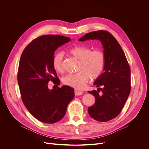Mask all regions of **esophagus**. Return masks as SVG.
<instances>
[{"label":"esophagus","instance_id":"1","mask_svg":"<svg viewBox=\"0 0 149 149\" xmlns=\"http://www.w3.org/2000/svg\"><path fill=\"white\" fill-rule=\"evenodd\" d=\"M83 94V91H79L78 90H75V95H80Z\"/></svg>","mask_w":149,"mask_h":149}]
</instances>
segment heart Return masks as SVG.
Here are the masks:
<instances>
[{"label":"heart","instance_id":"b5f03b06","mask_svg":"<svg viewBox=\"0 0 149 149\" xmlns=\"http://www.w3.org/2000/svg\"><path fill=\"white\" fill-rule=\"evenodd\" d=\"M68 52L79 60L78 66L79 72L68 74L63 78V83L66 86L76 90H81L88 82L89 77L94 79L102 74L105 65V56L102 51H91L87 47L77 45L70 48ZM52 66L56 72H63L62 53L58 52L54 56Z\"/></svg>","mask_w":149,"mask_h":149}]
</instances>
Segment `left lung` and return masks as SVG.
Wrapping results in <instances>:
<instances>
[{"instance_id": "left-lung-1", "label": "left lung", "mask_w": 149, "mask_h": 149, "mask_svg": "<svg viewBox=\"0 0 149 149\" xmlns=\"http://www.w3.org/2000/svg\"><path fill=\"white\" fill-rule=\"evenodd\" d=\"M99 40L104 48L105 65L103 73L97 78L94 85L96 90L88 91L93 95L95 102L88 109L94 120L105 122L116 117L121 112L131 90L130 68L120 45L109 32L98 31L87 33L79 41ZM102 91L99 94L97 90Z\"/></svg>"}]
</instances>
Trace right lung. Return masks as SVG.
Instances as JSON below:
<instances>
[{
	"label": "right lung",
	"instance_id": "1",
	"mask_svg": "<svg viewBox=\"0 0 149 149\" xmlns=\"http://www.w3.org/2000/svg\"><path fill=\"white\" fill-rule=\"evenodd\" d=\"M70 40L58 35L41 36L33 40L21 55L17 72L21 97L29 113L41 122L53 124L60 121L74 97L71 87L48 88L49 81L57 87L60 84L52 66L55 51Z\"/></svg>",
	"mask_w": 149,
	"mask_h": 149
}]
</instances>
